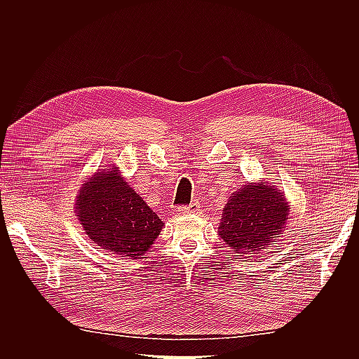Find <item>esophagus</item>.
Wrapping results in <instances>:
<instances>
[{
	"label": "esophagus",
	"instance_id": "esophagus-1",
	"mask_svg": "<svg viewBox=\"0 0 359 359\" xmlns=\"http://www.w3.org/2000/svg\"><path fill=\"white\" fill-rule=\"evenodd\" d=\"M199 203L198 202H191L190 205H186V206H178V212L180 214H190V212H196L199 211Z\"/></svg>",
	"mask_w": 359,
	"mask_h": 359
}]
</instances>
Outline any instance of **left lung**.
Returning a JSON list of instances; mask_svg holds the SVG:
<instances>
[{
  "mask_svg": "<svg viewBox=\"0 0 359 359\" xmlns=\"http://www.w3.org/2000/svg\"><path fill=\"white\" fill-rule=\"evenodd\" d=\"M287 215L289 203L283 193L271 182H252L226 203L219 235L232 252H260L286 229Z\"/></svg>",
  "mask_w": 359,
  "mask_h": 359,
  "instance_id": "1",
  "label": "left lung"
}]
</instances>
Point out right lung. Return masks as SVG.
I'll list each match as a JSON object with an SVG mask.
<instances>
[{
  "mask_svg": "<svg viewBox=\"0 0 359 359\" xmlns=\"http://www.w3.org/2000/svg\"><path fill=\"white\" fill-rule=\"evenodd\" d=\"M74 206L90 240L116 255L137 259L153 245L163 222L119 175L118 168L97 172L82 187Z\"/></svg>",
  "mask_w": 359,
  "mask_h": 359,
  "instance_id": "1",
  "label": "right lung"
}]
</instances>
